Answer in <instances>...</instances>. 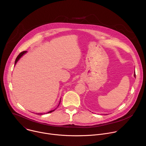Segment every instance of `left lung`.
Masks as SVG:
<instances>
[{"label":"left lung","mask_w":146,"mask_h":146,"mask_svg":"<svg viewBox=\"0 0 146 146\" xmlns=\"http://www.w3.org/2000/svg\"><path fill=\"white\" fill-rule=\"evenodd\" d=\"M134 76H135V77L136 78V74H135H135H134Z\"/></svg>","instance_id":"8db88e82"}]
</instances>
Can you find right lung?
<instances>
[{"label": "right lung", "instance_id": "add662e5", "mask_svg": "<svg viewBox=\"0 0 146 146\" xmlns=\"http://www.w3.org/2000/svg\"><path fill=\"white\" fill-rule=\"evenodd\" d=\"M26 52H27V51H23V52H21V53H20V54H19L18 55V56L17 57V58H16V59H15V65L17 64V61H18V60L19 59V58H20L21 57V56H23V55L24 54H25ZM60 103V102H59V105H58V107L59 106V105ZM58 107H57V108H58ZM55 109H54V110H51V111H48V113H46V114H47V113H52V112H53L54 111H55ZM46 114L45 113H38V115H43V114Z\"/></svg>", "mask_w": 146, "mask_h": 146}]
</instances>
